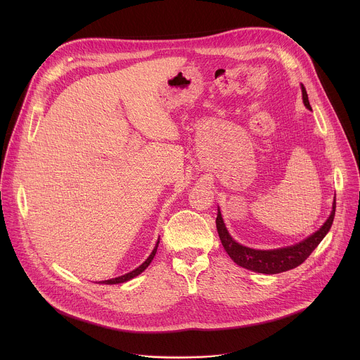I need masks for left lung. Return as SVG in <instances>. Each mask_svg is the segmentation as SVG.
<instances>
[{
	"mask_svg": "<svg viewBox=\"0 0 360 360\" xmlns=\"http://www.w3.org/2000/svg\"><path fill=\"white\" fill-rule=\"evenodd\" d=\"M302 98H304L305 106L311 110L310 103H309L308 93L304 86H302ZM334 214H335V200L333 204V210H331L330 217L326 220V223L321 226L320 230H317L314 234H311L305 241H302L300 244H295V245L287 247V248L271 250V251L252 250V248H247V247L236 243L231 238V236L229 234V231L223 223L220 210L217 212L216 227H217V233H219L220 241H221L226 252L238 266L245 267L252 271H257V273L276 274V273L295 269L297 266L302 264L308 259L309 255L314 251V248L320 244V241L324 238V236L331 229Z\"/></svg>",
	"mask_w": 360,
	"mask_h": 360,
	"instance_id": "1",
	"label": "left lung"
}]
</instances>
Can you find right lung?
<instances>
[{"label": "right lung", "mask_w": 360, "mask_h": 360, "mask_svg": "<svg viewBox=\"0 0 360 360\" xmlns=\"http://www.w3.org/2000/svg\"><path fill=\"white\" fill-rule=\"evenodd\" d=\"M158 244H159V241L156 243V245H155L154 251L151 252V255L147 257V260L141 264V266H139L137 269H134L133 271H130V273H127V274H124V276H120V277H116V278H110V280H105L103 281V284H119V283H126V281H129V280H131L133 277H136V276H139L140 273H143L148 266H150V263L153 262V259H154L155 254H156V250H158Z\"/></svg>", "instance_id": "obj_1"}]
</instances>
